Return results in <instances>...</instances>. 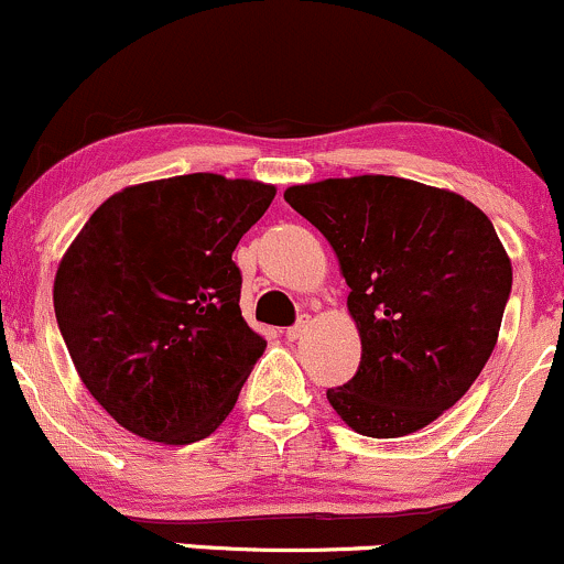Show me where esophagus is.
<instances>
[{
	"mask_svg": "<svg viewBox=\"0 0 564 564\" xmlns=\"http://www.w3.org/2000/svg\"><path fill=\"white\" fill-rule=\"evenodd\" d=\"M307 326H310V315H300V321H296L291 328H286V339L296 341L304 332H307Z\"/></svg>",
	"mask_w": 564,
	"mask_h": 564,
	"instance_id": "esophagus-1",
	"label": "esophagus"
}]
</instances>
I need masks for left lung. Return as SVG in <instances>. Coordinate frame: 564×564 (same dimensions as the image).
Here are the masks:
<instances>
[{
	"instance_id": "left-lung-1",
	"label": "left lung",
	"mask_w": 564,
	"mask_h": 564,
	"mask_svg": "<svg viewBox=\"0 0 564 564\" xmlns=\"http://www.w3.org/2000/svg\"><path fill=\"white\" fill-rule=\"evenodd\" d=\"M283 198L336 251L364 345L328 403L368 437L435 422L480 377L501 328L511 262L494 223L458 193L387 174L294 185Z\"/></svg>"
}]
</instances>
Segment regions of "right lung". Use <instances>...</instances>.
Wrapping results in <instances>:
<instances>
[{"mask_svg":"<svg viewBox=\"0 0 564 564\" xmlns=\"http://www.w3.org/2000/svg\"><path fill=\"white\" fill-rule=\"evenodd\" d=\"M275 187L196 172L102 200L63 254L55 318L89 394L166 445L228 419L268 341L241 315L232 251Z\"/></svg>","mask_w":564,"mask_h":564,"instance_id":"add662e5","label":"right lung"}]
</instances>
